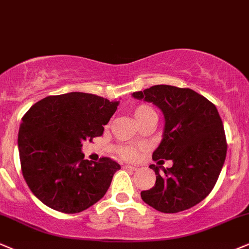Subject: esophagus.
Listing matches in <instances>:
<instances>
[{
	"mask_svg": "<svg viewBox=\"0 0 249 249\" xmlns=\"http://www.w3.org/2000/svg\"><path fill=\"white\" fill-rule=\"evenodd\" d=\"M124 168H127V170H133V171H136V170H137L136 167H135V166H131V165H124Z\"/></svg>",
	"mask_w": 249,
	"mask_h": 249,
	"instance_id": "1",
	"label": "esophagus"
}]
</instances>
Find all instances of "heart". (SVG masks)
Segmentation results:
<instances>
[{"mask_svg": "<svg viewBox=\"0 0 249 249\" xmlns=\"http://www.w3.org/2000/svg\"><path fill=\"white\" fill-rule=\"evenodd\" d=\"M152 115L156 116V112L155 109L149 105H140L134 109V116H135V120H136V122H139L141 120ZM116 151H118L119 155L124 159H133L135 156H136V150L131 148V146H120Z\"/></svg>", "mask_w": 249, "mask_h": 249, "instance_id": "b5f03b06", "label": "heart"}]
</instances>
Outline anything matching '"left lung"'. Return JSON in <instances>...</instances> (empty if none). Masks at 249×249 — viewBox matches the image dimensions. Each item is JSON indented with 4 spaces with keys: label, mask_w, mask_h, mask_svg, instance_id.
Segmentation results:
<instances>
[{
    "label": "left lung",
    "mask_w": 249,
    "mask_h": 249,
    "mask_svg": "<svg viewBox=\"0 0 249 249\" xmlns=\"http://www.w3.org/2000/svg\"><path fill=\"white\" fill-rule=\"evenodd\" d=\"M131 96L162 112L164 133L152 159L159 165L164 159L173 162L170 168L150 165L156 185L141 192V197L165 213L194 207L210 194L226 157L225 131L216 106L197 92L172 85H155Z\"/></svg>",
    "instance_id": "left-lung-1"
}]
</instances>
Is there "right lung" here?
<instances>
[{
	"label": "right lung",
	"instance_id": "add662e5",
	"mask_svg": "<svg viewBox=\"0 0 249 249\" xmlns=\"http://www.w3.org/2000/svg\"><path fill=\"white\" fill-rule=\"evenodd\" d=\"M119 101L83 92L46 97L27 110L18 133L21 172L42 203L64 213L87 210L104 197L121 166L84 159L83 141L101 136Z\"/></svg>",
	"mask_w": 249,
	"mask_h": 249
}]
</instances>
